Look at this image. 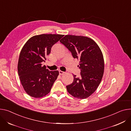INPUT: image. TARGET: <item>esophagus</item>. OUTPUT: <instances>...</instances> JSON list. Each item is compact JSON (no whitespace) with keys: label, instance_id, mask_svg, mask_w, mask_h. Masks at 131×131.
<instances>
[{"label":"esophagus","instance_id":"34e87169","mask_svg":"<svg viewBox=\"0 0 131 131\" xmlns=\"http://www.w3.org/2000/svg\"><path fill=\"white\" fill-rule=\"evenodd\" d=\"M59 74L60 75H64L65 74V72H63V71H61V70H59Z\"/></svg>","mask_w":131,"mask_h":131}]
</instances>
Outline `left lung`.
Returning <instances> with one entry per match:
<instances>
[{"label": "left lung", "mask_w": 131, "mask_h": 131, "mask_svg": "<svg viewBox=\"0 0 131 131\" xmlns=\"http://www.w3.org/2000/svg\"><path fill=\"white\" fill-rule=\"evenodd\" d=\"M60 42L74 58L80 60V76L73 75V83L66 86L67 91L75 98L86 99L96 90L102 78L104 68L102 53L98 44L86 37L66 35Z\"/></svg>", "instance_id": "obj_1"}]
</instances>
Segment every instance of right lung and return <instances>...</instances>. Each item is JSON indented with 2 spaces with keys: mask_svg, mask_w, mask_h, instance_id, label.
<instances>
[{
  "mask_svg": "<svg viewBox=\"0 0 131 131\" xmlns=\"http://www.w3.org/2000/svg\"><path fill=\"white\" fill-rule=\"evenodd\" d=\"M64 35L43 34L34 35L25 43L20 53L18 72L23 89L30 96L40 98L48 94L59 75L50 71L42 62L51 53L52 46Z\"/></svg>",
  "mask_w": 131,
  "mask_h": 131,
  "instance_id": "1",
  "label": "right lung"
}]
</instances>
